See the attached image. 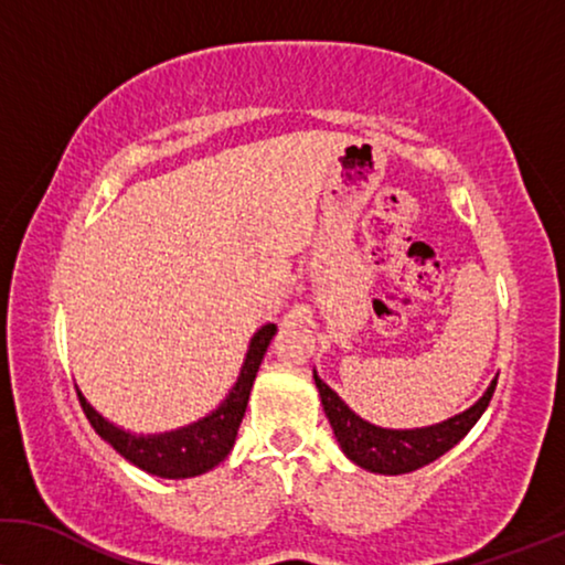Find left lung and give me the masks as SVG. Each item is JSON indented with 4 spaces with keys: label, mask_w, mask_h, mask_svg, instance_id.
<instances>
[{
    "label": "left lung",
    "mask_w": 565,
    "mask_h": 565,
    "mask_svg": "<svg viewBox=\"0 0 565 565\" xmlns=\"http://www.w3.org/2000/svg\"><path fill=\"white\" fill-rule=\"evenodd\" d=\"M315 384L317 392H320L324 415H328L332 433H335L345 456L351 458L355 466H361L371 473L399 476L433 463L435 458H440L443 452H448L452 448V445L463 440L468 430H471V427L479 423L483 412H487L491 394H494L497 388V379L491 381L479 402H473L468 409L458 412L456 417H448L443 419V423L427 427H412V430H392V427L365 423L363 417L355 415V412L348 407L320 376H317V371Z\"/></svg>",
    "instance_id": "obj_1"
}]
</instances>
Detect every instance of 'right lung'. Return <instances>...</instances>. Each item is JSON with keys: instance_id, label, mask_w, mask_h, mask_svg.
I'll return each mask as SVG.
<instances>
[{"instance_id": "1", "label": "right lung", "mask_w": 565, "mask_h": 565, "mask_svg": "<svg viewBox=\"0 0 565 565\" xmlns=\"http://www.w3.org/2000/svg\"><path fill=\"white\" fill-rule=\"evenodd\" d=\"M276 335V324L266 322L256 335L250 338L248 353L237 373V381L230 388L225 399L220 402L217 409L210 415L196 419L192 425L179 427V430L156 433V435H138L130 430H122L107 417H102L97 409L86 402V396L78 392V402H82L84 415L89 419L94 430L102 440H107L113 448L120 452L125 460L132 466L142 468L146 473L161 476V479H192V476H202L212 471L227 458L233 450L237 427H241L245 417V407H248V396L256 381L258 365L264 361L266 348Z\"/></svg>"}]
</instances>
